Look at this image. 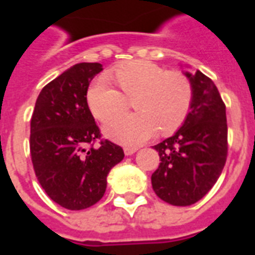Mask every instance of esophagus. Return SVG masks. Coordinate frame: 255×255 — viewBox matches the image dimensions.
Segmentation results:
<instances>
[{
  "instance_id": "obj_1",
  "label": "esophagus",
  "mask_w": 255,
  "mask_h": 255,
  "mask_svg": "<svg viewBox=\"0 0 255 255\" xmlns=\"http://www.w3.org/2000/svg\"><path fill=\"white\" fill-rule=\"evenodd\" d=\"M135 152H136V148H133V147H124V153H126V155H127V156L133 155Z\"/></svg>"
}]
</instances>
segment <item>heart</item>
I'll return each instance as SVG.
<instances>
[{
    "mask_svg": "<svg viewBox=\"0 0 255 255\" xmlns=\"http://www.w3.org/2000/svg\"><path fill=\"white\" fill-rule=\"evenodd\" d=\"M114 78H98L88 88L87 103L96 119L106 122L123 112L133 100L136 112L108 122L104 131L123 144H140L156 132L168 136L181 127L193 102V85L185 74L168 71L153 62H124L114 69Z\"/></svg>",
    "mask_w": 255,
    "mask_h": 255,
    "instance_id": "1",
    "label": "heart"
}]
</instances>
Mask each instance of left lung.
<instances>
[{
	"label": "left lung",
	"instance_id": "obj_1",
	"mask_svg": "<svg viewBox=\"0 0 255 255\" xmlns=\"http://www.w3.org/2000/svg\"><path fill=\"white\" fill-rule=\"evenodd\" d=\"M193 85L189 115L173 136L155 145L160 165L152 188L163 201L192 205L209 192L228 156L226 107L213 81L201 71L185 73Z\"/></svg>",
	"mask_w": 255,
	"mask_h": 255
}]
</instances>
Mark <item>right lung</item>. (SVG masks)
<instances>
[{"label":"right lung","instance_id":"obj_1","mask_svg":"<svg viewBox=\"0 0 255 255\" xmlns=\"http://www.w3.org/2000/svg\"><path fill=\"white\" fill-rule=\"evenodd\" d=\"M100 63H77L42 88L30 122L34 172L47 196L70 210L87 209L103 197L107 174L123 148L100 139L87 104L90 82Z\"/></svg>","mask_w":255,"mask_h":255}]
</instances>
